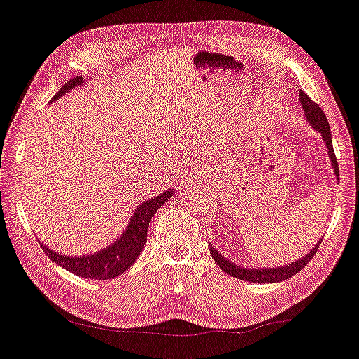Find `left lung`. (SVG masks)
I'll use <instances>...</instances> for the list:
<instances>
[{
	"label": "left lung",
	"instance_id": "1",
	"mask_svg": "<svg viewBox=\"0 0 359 359\" xmlns=\"http://www.w3.org/2000/svg\"><path fill=\"white\" fill-rule=\"evenodd\" d=\"M299 97H300L302 107H304V110H305L308 121L311 123V126L316 130L322 133V138H324L327 149H328V156H330V158H332L334 174H336V177L339 179V165H338V158H336L334 151H333L332 130H330L328 119H327L324 111H322V109L319 107V104H316L311 97L305 93V91L300 90ZM319 244H320V241L310 252V254L305 255L304 258H300L299 262H294L290 266H285V268L282 266V268H276V269H263V268L244 269V268H241V266H235L233 263L227 262V259L224 258L221 254H217L213 245H210V254H212L217 266H219L224 272L229 273V276H231V277L245 280V282H254V283H272V282H282V280L291 278L292 276H296L299 271L304 269L305 266L310 263V259L316 255V252H318V249H319Z\"/></svg>",
	"mask_w": 359,
	"mask_h": 359
}]
</instances>
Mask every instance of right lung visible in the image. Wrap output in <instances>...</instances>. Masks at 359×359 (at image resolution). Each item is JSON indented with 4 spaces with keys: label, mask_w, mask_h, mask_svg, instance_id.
<instances>
[{
    "label": "right lung",
    "mask_w": 359,
    "mask_h": 359,
    "mask_svg": "<svg viewBox=\"0 0 359 359\" xmlns=\"http://www.w3.org/2000/svg\"><path fill=\"white\" fill-rule=\"evenodd\" d=\"M82 82V76L73 77V79H69L65 86L55 93L53 100H59L65 91L72 90L76 86H81ZM171 196L172 191H166L157 196V198L140 203L135 213L130 217L129 226L121 235V238H119L116 243L110 244L109 248L97 252V254L83 257H65L55 254V252L48 249L43 244H41V248H43L45 254L51 258L54 263L62 266L63 269L73 272L74 276L91 280L115 278L124 273L133 263H135V259L138 258L140 252L143 250V245L146 243L147 226H149L151 217L161 205H163L168 198H171Z\"/></svg>",
    "instance_id": "add662e5"
}]
</instances>
